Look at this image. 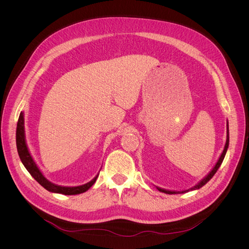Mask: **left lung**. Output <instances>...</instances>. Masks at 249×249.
I'll list each match as a JSON object with an SVG mask.
<instances>
[{
    "label": "left lung",
    "instance_id": "left-lung-1",
    "mask_svg": "<svg viewBox=\"0 0 249 249\" xmlns=\"http://www.w3.org/2000/svg\"><path fill=\"white\" fill-rule=\"evenodd\" d=\"M228 136H227V143H225V146H224V149H223V152H222V154H221V156H220V158H219V160H218V162L216 163V165H215V167L212 169V171H211L209 175L203 178L200 183H198L196 186H195L194 188H191V190H195V189H199V188H201L202 186H205L209 180L213 178V176L215 175L216 173V171L218 170V168L220 167V165H221V163H222V161H223V159H224V157H225V154H227V150H228V147H229V143H230V134H229V123H228ZM157 189L159 190V191H161V192H164V193H167V194H177V193H185V192H188L189 190H185V191H168V190H164V189H161V188H158L157 187Z\"/></svg>",
    "mask_w": 249,
    "mask_h": 249
}]
</instances>
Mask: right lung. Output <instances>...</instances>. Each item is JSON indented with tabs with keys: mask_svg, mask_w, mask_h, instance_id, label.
<instances>
[{
	"mask_svg": "<svg viewBox=\"0 0 249 249\" xmlns=\"http://www.w3.org/2000/svg\"><path fill=\"white\" fill-rule=\"evenodd\" d=\"M17 147H18V153L20 160L22 164H24V166L27 168V170L30 172V175H31L37 182H38L44 189H47L48 191L54 192V193H61L65 195L80 194L87 191L89 188L95 183L97 177H99L96 176L92 180H90L89 183L82 186H78V187H61L49 182V180L42 176V173L40 172L38 167L36 166L34 160L32 159V157L28 150L26 141H25L24 113L22 112H20L18 122V126H17Z\"/></svg>",
	"mask_w": 249,
	"mask_h": 249,
	"instance_id": "1",
	"label": "right lung"
}]
</instances>
